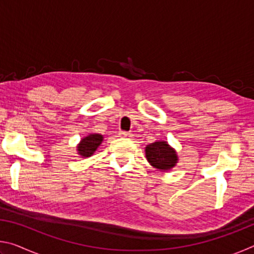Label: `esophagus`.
<instances>
[{
	"label": "esophagus",
	"mask_w": 254,
	"mask_h": 254,
	"mask_svg": "<svg viewBox=\"0 0 254 254\" xmlns=\"http://www.w3.org/2000/svg\"><path fill=\"white\" fill-rule=\"evenodd\" d=\"M119 135L121 137H128V136H131V133L127 132V131H121L119 133Z\"/></svg>",
	"instance_id": "esophagus-1"
}]
</instances>
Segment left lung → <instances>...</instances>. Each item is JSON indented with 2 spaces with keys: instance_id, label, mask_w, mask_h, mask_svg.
Returning a JSON list of instances; mask_svg holds the SVG:
<instances>
[{
  "instance_id": "left-lung-1",
  "label": "left lung",
  "mask_w": 254,
  "mask_h": 254,
  "mask_svg": "<svg viewBox=\"0 0 254 254\" xmlns=\"http://www.w3.org/2000/svg\"><path fill=\"white\" fill-rule=\"evenodd\" d=\"M145 157L150 165L158 170H170L178 162V156L175 149L166 141H156L145 147Z\"/></svg>"
}]
</instances>
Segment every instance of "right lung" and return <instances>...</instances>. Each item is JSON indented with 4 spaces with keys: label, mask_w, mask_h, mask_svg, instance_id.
<instances>
[{
    "label": "right lung",
    "mask_w": 254,
    "mask_h": 254,
    "mask_svg": "<svg viewBox=\"0 0 254 254\" xmlns=\"http://www.w3.org/2000/svg\"><path fill=\"white\" fill-rule=\"evenodd\" d=\"M103 141V135L101 134H88L81 139L80 142L77 145V151L79 156L83 158L91 157L92 154L96 151L97 148L100 147Z\"/></svg>",
    "instance_id": "obj_1"
}]
</instances>
